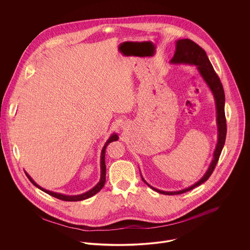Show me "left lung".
I'll return each mask as SVG.
<instances>
[{
    "instance_id": "8db88e82",
    "label": "left lung",
    "mask_w": 250,
    "mask_h": 250,
    "mask_svg": "<svg viewBox=\"0 0 250 250\" xmlns=\"http://www.w3.org/2000/svg\"><path fill=\"white\" fill-rule=\"evenodd\" d=\"M170 63L172 64H190L195 65L197 71L199 72L200 76L202 77L203 81L206 83L208 87L213 93L215 103V111H216V125H217V143L215 145V149L214 152V158L205 172V174L202 176V178L198 180L195 184L191 185L190 187H188L184 189H180L176 191H165L158 189L152 186H150L143 177V182L150 187L152 189L156 190L157 192L166 194V195H173V194H181L186 191H188L199 185L206 182L211 174L214 171V167L217 164V161L219 159L220 153L222 151V148L224 146L225 139H226V119H225V111H224V104H225V95L223 86L221 84V82L214 72V67L211 64L206 52L195 42H193L190 39H179L176 41L175 45V54L173 58L170 61Z\"/></svg>"
}]
</instances>
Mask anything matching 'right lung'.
<instances>
[{
  "label": "right lung",
  "instance_id": "add662e5",
  "mask_svg": "<svg viewBox=\"0 0 250 250\" xmlns=\"http://www.w3.org/2000/svg\"><path fill=\"white\" fill-rule=\"evenodd\" d=\"M117 140H118L117 134L113 133V134L108 138V140L106 142V143H105V145H104V147H103V149H102V152H101V161H100V163H101V165H100V167H101V177H100V181L97 183V185H96L95 187H93L91 189L87 190V191L84 192V193L78 194V195H66V194H62V193H59V192H54V191L45 189V188H43L42 187H40L39 185H37L36 182L33 180V178H32L26 171H25V173H26L27 177L33 183V185L36 186V188H38L39 189L43 190L44 192H46V193H48V194H50V195H52V196H54V197H56V198H58V199H61V200H63V201H81V200L87 199V198L93 196L94 194H96L97 192H99V191L102 189V188L104 187V185H105V183H106V164H105L106 147H107V145L111 143V142H114V141H117Z\"/></svg>",
  "mask_w": 250,
  "mask_h": 250
}]
</instances>
